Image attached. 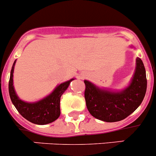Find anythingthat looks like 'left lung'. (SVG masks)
Listing matches in <instances>:
<instances>
[{"mask_svg":"<svg viewBox=\"0 0 156 156\" xmlns=\"http://www.w3.org/2000/svg\"><path fill=\"white\" fill-rule=\"evenodd\" d=\"M84 98L89 113L105 122H117L133 113L143 101L147 87L146 69L141 58H136V69L132 82L121 92L99 89L84 81Z\"/></svg>","mask_w":156,"mask_h":156,"instance_id":"8db88e82","label":"left lung"}]
</instances>
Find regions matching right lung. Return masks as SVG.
<instances>
[{"instance_id": "right-lung-1", "label": "right lung", "mask_w": 156, "mask_h": 156, "mask_svg": "<svg viewBox=\"0 0 156 156\" xmlns=\"http://www.w3.org/2000/svg\"><path fill=\"white\" fill-rule=\"evenodd\" d=\"M16 61L13 62L9 80V94L12 103L23 117L31 123L45 125L55 121L60 115V98L73 79L59 84L51 94L36 103H26L16 96L13 86V73Z\"/></svg>"}]
</instances>
